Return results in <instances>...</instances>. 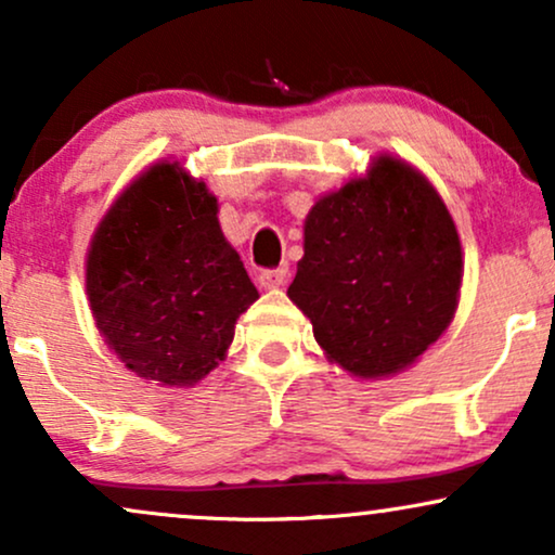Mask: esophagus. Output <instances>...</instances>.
Wrapping results in <instances>:
<instances>
[{"label":"esophagus","mask_w":555,"mask_h":555,"mask_svg":"<svg viewBox=\"0 0 555 555\" xmlns=\"http://www.w3.org/2000/svg\"><path fill=\"white\" fill-rule=\"evenodd\" d=\"M288 280V267H275V270H262L259 272V285L267 291H275Z\"/></svg>","instance_id":"34e87169"}]
</instances>
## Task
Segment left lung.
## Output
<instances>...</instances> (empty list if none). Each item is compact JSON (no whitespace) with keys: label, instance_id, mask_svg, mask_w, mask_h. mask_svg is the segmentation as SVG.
Masks as SVG:
<instances>
[{"label":"left lung","instance_id":"8db88e82","mask_svg":"<svg viewBox=\"0 0 555 555\" xmlns=\"http://www.w3.org/2000/svg\"><path fill=\"white\" fill-rule=\"evenodd\" d=\"M463 251L442 197L393 156L319 197L288 296L332 362L358 378L409 367L455 317Z\"/></svg>","mask_w":555,"mask_h":555}]
</instances>
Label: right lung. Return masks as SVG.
<instances>
[{
	"mask_svg": "<svg viewBox=\"0 0 555 555\" xmlns=\"http://www.w3.org/2000/svg\"><path fill=\"white\" fill-rule=\"evenodd\" d=\"M87 298L128 371L162 386H193L225 358L236 319L259 293L223 238L205 182L162 162L94 231Z\"/></svg>",
	"mask_w": 555,
	"mask_h": 555,
	"instance_id": "1",
	"label": "right lung"
}]
</instances>
